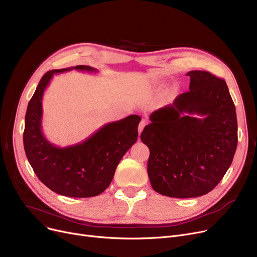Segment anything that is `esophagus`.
Returning a JSON list of instances; mask_svg holds the SVG:
<instances>
[{"label": "esophagus", "mask_w": 257, "mask_h": 257, "mask_svg": "<svg viewBox=\"0 0 257 257\" xmlns=\"http://www.w3.org/2000/svg\"><path fill=\"white\" fill-rule=\"evenodd\" d=\"M146 124H147V121L145 120V119H143L141 123H140V125H139V133L141 134L142 133V131L144 130V128H145V126H146Z\"/></svg>", "instance_id": "34e87169"}]
</instances>
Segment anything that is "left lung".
Instances as JSON below:
<instances>
[{"label": "left lung", "instance_id": "obj_1", "mask_svg": "<svg viewBox=\"0 0 257 257\" xmlns=\"http://www.w3.org/2000/svg\"><path fill=\"white\" fill-rule=\"evenodd\" d=\"M186 76L190 90L152 112L151 123L141 134L150 150L148 176L153 190L172 198L212 191L230 167L237 146L235 106L225 80L204 71Z\"/></svg>", "mask_w": 257, "mask_h": 257}]
</instances>
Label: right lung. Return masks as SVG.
Segmentation results:
<instances>
[{
    "label": "right lung",
    "mask_w": 257,
    "mask_h": 257,
    "mask_svg": "<svg viewBox=\"0 0 257 257\" xmlns=\"http://www.w3.org/2000/svg\"><path fill=\"white\" fill-rule=\"evenodd\" d=\"M72 70L97 73L88 65L47 72L40 79L25 116L24 148L34 173L51 191L65 197L88 198L109 186L121 157L138 141L142 117L131 114L111 121L83 142L57 147L43 133V97L55 74Z\"/></svg>",
    "instance_id": "add662e5"
}]
</instances>
